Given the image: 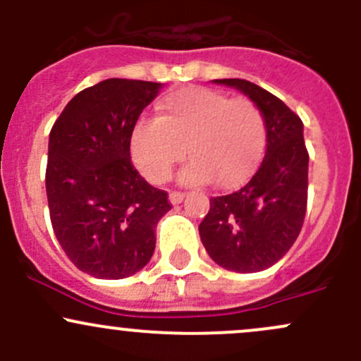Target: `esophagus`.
<instances>
[{
  "label": "esophagus",
  "instance_id": "1",
  "mask_svg": "<svg viewBox=\"0 0 361 361\" xmlns=\"http://www.w3.org/2000/svg\"><path fill=\"white\" fill-rule=\"evenodd\" d=\"M183 199H185V194H181V192H171L169 194V202L174 204V206H176V204H180Z\"/></svg>",
  "mask_w": 361,
  "mask_h": 361
}]
</instances>
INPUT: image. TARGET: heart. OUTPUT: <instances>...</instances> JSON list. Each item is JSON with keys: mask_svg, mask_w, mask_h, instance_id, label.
<instances>
[{"mask_svg": "<svg viewBox=\"0 0 361 361\" xmlns=\"http://www.w3.org/2000/svg\"><path fill=\"white\" fill-rule=\"evenodd\" d=\"M159 110V118L137 120L130 133L134 164L154 183L166 181L187 152L190 162L181 169V183L199 187L213 180L234 188L264 154V116L245 97L187 87L164 97Z\"/></svg>", "mask_w": 361, "mask_h": 361, "instance_id": "heart-1", "label": "heart"}]
</instances>
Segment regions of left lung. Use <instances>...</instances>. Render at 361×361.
I'll return each mask as SVG.
<instances>
[{"instance_id": "left-lung-1", "label": "left lung", "mask_w": 361, "mask_h": 361, "mask_svg": "<svg viewBox=\"0 0 361 361\" xmlns=\"http://www.w3.org/2000/svg\"><path fill=\"white\" fill-rule=\"evenodd\" d=\"M213 82L238 89L260 110L267 148L258 171L241 190L211 199L199 235L220 267L260 272L288 253L304 224L309 166L304 123L274 94L248 80Z\"/></svg>"}]
</instances>
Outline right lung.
Returning a JSON list of instances; mask_svg holds the SVG:
<instances>
[{
	"label": "right lung",
	"mask_w": 361,
	"mask_h": 361,
	"mask_svg": "<svg viewBox=\"0 0 361 361\" xmlns=\"http://www.w3.org/2000/svg\"><path fill=\"white\" fill-rule=\"evenodd\" d=\"M162 83L110 78L76 94L49 136L47 199L69 260L99 279L136 274L171 209L130 162V133Z\"/></svg>",
	"instance_id": "obj_1"
}]
</instances>
